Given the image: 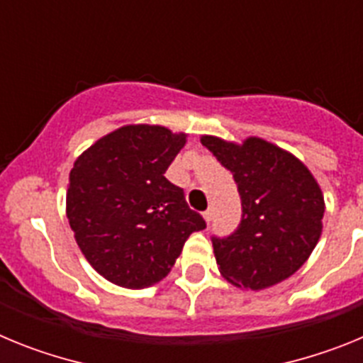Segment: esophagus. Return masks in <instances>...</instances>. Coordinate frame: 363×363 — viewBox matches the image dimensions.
Segmentation results:
<instances>
[{"instance_id":"1","label":"esophagus","mask_w":363,"mask_h":363,"mask_svg":"<svg viewBox=\"0 0 363 363\" xmlns=\"http://www.w3.org/2000/svg\"><path fill=\"white\" fill-rule=\"evenodd\" d=\"M203 220L207 221V225H209L211 220H213V209H207V211H205V213H203Z\"/></svg>"}]
</instances>
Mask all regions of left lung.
Returning <instances> with one entry per match:
<instances>
[{"label":"left lung","mask_w":363,"mask_h":363,"mask_svg":"<svg viewBox=\"0 0 363 363\" xmlns=\"http://www.w3.org/2000/svg\"><path fill=\"white\" fill-rule=\"evenodd\" d=\"M233 172L242 198V221L227 238H213L221 277L240 289L280 284L306 264L322 234V189L296 156L262 138L242 145L201 136Z\"/></svg>","instance_id":"left-lung-1"}]
</instances>
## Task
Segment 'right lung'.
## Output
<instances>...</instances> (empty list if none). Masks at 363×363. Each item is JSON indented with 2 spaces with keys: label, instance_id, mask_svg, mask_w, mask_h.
Wrapping results in <instances>:
<instances>
[{
  "label": "right lung",
  "instance_id": "add662e5",
  "mask_svg": "<svg viewBox=\"0 0 363 363\" xmlns=\"http://www.w3.org/2000/svg\"><path fill=\"white\" fill-rule=\"evenodd\" d=\"M187 134L162 125H125L74 162L67 218L86 262L112 284L143 289L171 272L205 220L165 171Z\"/></svg>",
  "mask_w": 363,
  "mask_h": 363
}]
</instances>
